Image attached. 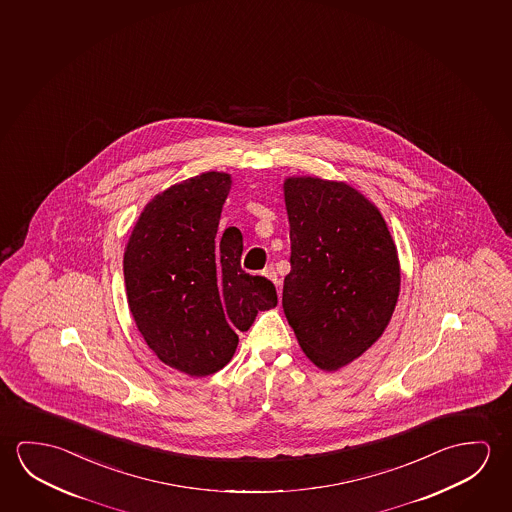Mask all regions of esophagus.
I'll return each mask as SVG.
<instances>
[{"label": "esophagus", "mask_w": 512, "mask_h": 512, "mask_svg": "<svg viewBox=\"0 0 512 512\" xmlns=\"http://www.w3.org/2000/svg\"><path fill=\"white\" fill-rule=\"evenodd\" d=\"M263 274H265V276H267L268 279L272 281V283L276 284L277 288H279V293H281V279L277 277L276 268L270 265V267H267L265 270H263Z\"/></svg>", "instance_id": "34e87169"}]
</instances>
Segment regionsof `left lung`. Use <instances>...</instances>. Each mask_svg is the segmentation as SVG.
<instances>
[{"label": "left lung", "instance_id": "left-lung-1", "mask_svg": "<svg viewBox=\"0 0 512 512\" xmlns=\"http://www.w3.org/2000/svg\"><path fill=\"white\" fill-rule=\"evenodd\" d=\"M290 274L283 309L306 356L333 372L381 338L400 290L397 247L374 204L320 178L284 183Z\"/></svg>", "mask_w": 512, "mask_h": 512}]
</instances>
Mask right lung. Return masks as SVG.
<instances>
[{
  "label": "right lung",
  "instance_id": "1",
  "mask_svg": "<svg viewBox=\"0 0 512 512\" xmlns=\"http://www.w3.org/2000/svg\"><path fill=\"white\" fill-rule=\"evenodd\" d=\"M231 188L204 172L156 195L140 213L124 252V283L138 331L165 365L204 377L228 365L261 309L276 308V286L242 265L240 229L219 231Z\"/></svg>",
  "mask_w": 512,
  "mask_h": 512
}]
</instances>
